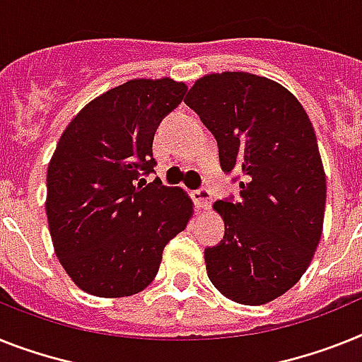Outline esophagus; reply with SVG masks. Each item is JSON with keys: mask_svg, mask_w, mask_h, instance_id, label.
I'll list each match as a JSON object with an SVG mask.
<instances>
[{"mask_svg": "<svg viewBox=\"0 0 362 362\" xmlns=\"http://www.w3.org/2000/svg\"><path fill=\"white\" fill-rule=\"evenodd\" d=\"M193 197H195V202L199 208L202 209H208L209 208V202H211V191L208 189V187H199V189L193 193Z\"/></svg>", "mask_w": 362, "mask_h": 362, "instance_id": "esophagus-1", "label": "esophagus"}]
</instances>
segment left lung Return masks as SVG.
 Listing matches in <instances>:
<instances>
[{"mask_svg":"<svg viewBox=\"0 0 362 362\" xmlns=\"http://www.w3.org/2000/svg\"><path fill=\"white\" fill-rule=\"evenodd\" d=\"M186 105L241 189L215 202L224 238L204 250L209 281L233 302H270L302 278L320 241L326 176L311 121L284 86L243 71L206 75Z\"/></svg>","mask_w":362,"mask_h":362,"instance_id":"1","label":"left lung"}]
</instances>
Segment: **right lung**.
<instances>
[{"label": "right lung", "mask_w": 362, "mask_h": 362, "mask_svg": "<svg viewBox=\"0 0 362 362\" xmlns=\"http://www.w3.org/2000/svg\"><path fill=\"white\" fill-rule=\"evenodd\" d=\"M171 78L129 81L93 99L60 136L47 169V221L54 252L86 293L119 298L144 291L165 245L193 206L160 178L154 132L184 101Z\"/></svg>", "instance_id": "right-lung-1"}]
</instances>
